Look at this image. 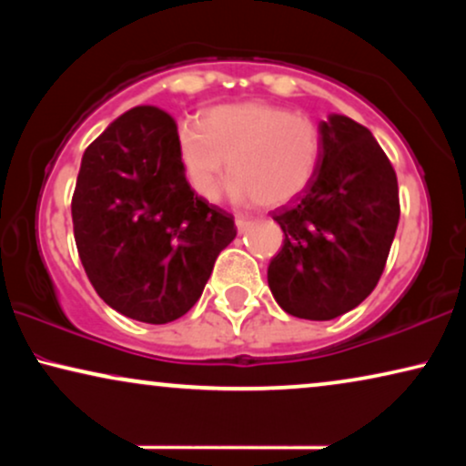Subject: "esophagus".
Here are the masks:
<instances>
[{
  "instance_id": "1",
  "label": "esophagus",
  "mask_w": 466,
  "mask_h": 466,
  "mask_svg": "<svg viewBox=\"0 0 466 466\" xmlns=\"http://www.w3.org/2000/svg\"><path fill=\"white\" fill-rule=\"evenodd\" d=\"M252 218H248V216H238V218H235V225H238V231L239 233H246L248 228L252 227Z\"/></svg>"
}]
</instances>
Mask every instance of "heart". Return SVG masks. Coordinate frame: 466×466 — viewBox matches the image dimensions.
I'll list each match as a JSON object with an SVG mask.
<instances>
[{
  "instance_id": "1",
  "label": "heart",
  "mask_w": 466,
  "mask_h": 466,
  "mask_svg": "<svg viewBox=\"0 0 466 466\" xmlns=\"http://www.w3.org/2000/svg\"><path fill=\"white\" fill-rule=\"evenodd\" d=\"M177 157L190 188L214 199L227 167L233 201L284 206L314 180L320 131L308 116L265 101L216 106L177 127Z\"/></svg>"
}]
</instances>
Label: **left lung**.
<instances>
[{"mask_svg": "<svg viewBox=\"0 0 466 466\" xmlns=\"http://www.w3.org/2000/svg\"><path fill=\"white\" fill-rule=\"evenodd\" d=\"M320 142L314 180L271 214L284 244L267 269L269 289L305 320H333L371 295L400 216L397 174L367 127L330 114Z\"/></svg>", "mask_w": 466, "mask_h": 466, "instance_id": "left-lung-1", "label": "left lung"}]
</instances>
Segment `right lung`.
Here are the masks:
<instances>
[{"instance_id":"1","label":"right lung","mask_w":466,"mask_h":466,"mask_svg":"<svg viewBox=\"0 0 466 466\" xmlns=\"http://www.w3.org/2000/svg\"><path fill=\"white\" fill-rule=\"evenodd\" d=\"M177 125L157 106L118 116L82 155L74 239L97 295L133 320L167 324L199 301L233 216L190 188Z\"/></svg>"}]
</instances>
